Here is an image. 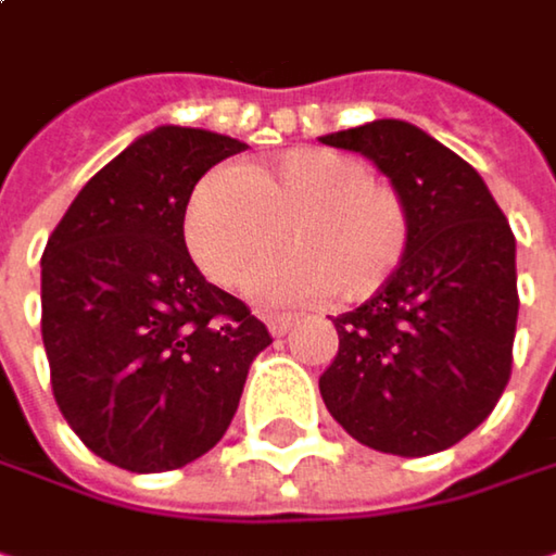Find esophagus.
<instances>
[{"mask_svg":"<svg viewBox=\"0 0 556 556\" xmlns=\"http://www.w3.org/2000/svg\"><path fill=\"white\" fill-rule=\"evenodd\" d=\"M264 321H267V328H270L274 338H282V334H289L299 325V315H267Z\"/></svg>","mask_w":556,"mask_h":556,"instance_id":"esophagus-1","label":"esophagus"}]
</instances>
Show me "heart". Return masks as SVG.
Here are the masks:
<instances>
[{
  "instance_id": "b5f03b06",
  "label": "heart",
  "mask_w": 556,
  "mask_h": 556,
  "mask_svg": "<svg viewBox=\"0 0 556 556\" xmlns=\"http://www.w3.org/2000/svg\"><path fill=\"white\" fill-rule=\"evenodd\" d=\"M289 241L295 254L257 279L264 302L331 292L364 302L399 270L408 248L402 195L364 157L299 148L254 169H208L186 205V244L222 286H244Z\"/></svg>"
}]
</instances>
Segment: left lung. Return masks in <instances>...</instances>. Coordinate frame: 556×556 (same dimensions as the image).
<instances>
[{
  "instance_id": "left-lung-1",
  "label": "left lung",
  "mask_w": 556,
  "mask_h": 556,
  "mask_svg": "<svg viewBox=\"0 0 556 556\" xmlns=\"http://www.w3.org/2000/svg\"><path fill=\"white\" fill-rule=\"evenodd\" d=\"M387 173L408 212L399 270L334 318L318 389L361 444L425 457L467 438L500 402L518 321L515 235L483 176L421 128L377 118L325 135Z\"/></svg>"
}]
</instances>
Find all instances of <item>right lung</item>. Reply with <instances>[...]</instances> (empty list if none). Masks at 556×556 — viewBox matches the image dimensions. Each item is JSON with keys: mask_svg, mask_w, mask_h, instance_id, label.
Wrapping results in <instances>:
<instances>
[{"mask_svg": "<svg viewBox=\"0 0 556 556\" xmlns=\"http://www.w3.org/2000/svg\"><path fill=\"white\" fill-rule=\"evenodd\" d=\"M248 144L161 125L70 202L41 257V338L66 425L131 473L192 464L228 431L254 357L274 341L186 251L205 169Z\"/></svg>", "mask_w": 556, "mask_h": 556, "instance_id": "add662e5", "label": "right lung"}]
</instances>
